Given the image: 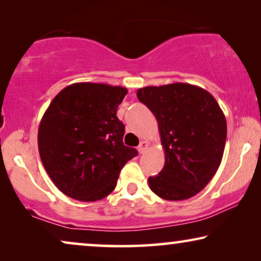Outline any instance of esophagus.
I'll return each instance as SVG.
<instances>
[{
    "label": "esophagus",
    "mask_w": 261,
    "mask_h": 261,
    "mask_svg": "<svg viewBox=\"0 0 261 261\" xmlns=\"http://www.w3.org/2000/svg\"><path fill=\"white\" fill-rule=\"evenodd\" d=\"M148 146H149V144H148L147 141H141L140 145H139V147H138L139 153H140V154H142V153H145L146 151H147Z\"/></svg>",
    "instance_id": "esophagus-1"
}]
</instances>
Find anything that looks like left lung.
Wrapping results in <instances>:
<instances>
[{"instance_id": "1", "label": "left lung", "mask_w": 261, "mask_h": 261, "mask_svg": "<svg viewBox=\"0 0 261 261\" xmlns=\"http://www.w3.org/2000/svg\"><path fill=\"white\" fill-rule=\"evenodd\" d=\"M138 99L158 121L165 165L149 177L160 198L183 201L203 190L223 156L227 122L212 94L188 83L138 89Z\"/></svg>"}]
</instances>
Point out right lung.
Returning <instances> with one entry per match:
<instances>
[{
	"label": "right lung",
	"mask_w": 261,
	"mask_h": 261,
	"mask_svg": "<svg viewBox=\"0 0 261 261\" xmlns=\"http://www.w3.org/2000/svg\"><path fill=\"white\" fill-rule=\"evenodd\" d=\"M123 87L73 83L53 98L39 124L41 162L64 195L95 202L116 187L120 171L138 151L123 145L117 119Z\"/></svg>",
	"instance_id": "add662e5"
}]
</instances>
